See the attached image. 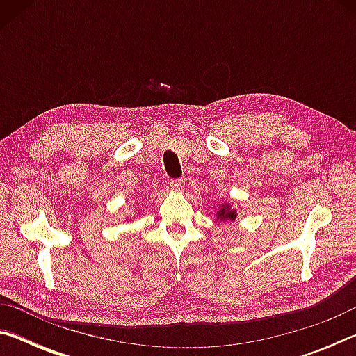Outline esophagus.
I'll return each instance as SVG.
<instances>
[{"label": "esophagus", "mask_w": 356, "mask_h": 356, "mask_svg": "<svg viewBox=\"0 0 356 356\" xmlns=\"http://www.w3.org/2000/svg\"><path fill=\"white\" fill-rule=\"evenodd\" d=\"M170 186L174 191H182L185 186V179H172L170 182Z\"/></svg>", "instance_id": "obj_1"}]
</instances>
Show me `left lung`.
Instances as JSON below:
<instances>
[{
  "label": "left lung",
  "instance_id": "left-lung-1",
  "mask_svg": "<svg viewBox=\"0 0 356 356\" xmlns=\"http://www.w3.org/2000/svg\"><path fill=\"white\" fill-rule=\"evenodd\" d=\"M216 215H218V218H229V220H236V213L234 212H231V210H229L226 206L222 207L220 212H216Z\"/></svg>",
  "mask_w": 356,
  "mask_h": 356
}]
</instances>
